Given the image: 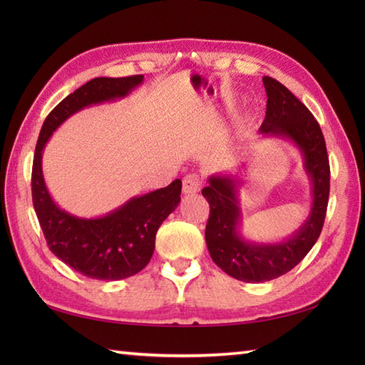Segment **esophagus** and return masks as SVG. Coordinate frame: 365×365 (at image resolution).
Wrapping results in <instances>:
<instances>
[{"instance_id": "esophagus-1", "label": "esophagus", "mask_w": 365, "mask_h": 365, "mask_svg": "<svg viewBox=\"0 0 365 365\" xmlns=\"http://www.w3.org/2000/svg\"><path fill=\"white\" fill-rule=\"evenodd\" d=\"M202 187V180L196 174H188L183 177V195H192V192H197Z\"/></svg>"}]
</instances>
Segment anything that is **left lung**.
I'll list each match as a JSON object with an SVG mask.
<instances>
[{"mask_svg":"<svg viewBox=\"0 0 365 365\" xmlns=\"http://www.w3.org/2000/svg\"><path fill=\"white\" fill-rule=\"evenodd\" d=\"M263 86L268 100L259 133L297 147L311 183L312 202L307 218L292 235L279 242H254L242 230V177L237 173L208 177V187L202 190L210 205L205 227L208 252L224 273L243 282L271 281L297 267L320 237L329 197V161L319 122L284 84L263 76Z\"/></svg>","mask_w":365,"mask_h":365,"instance_id":"left-lung-1","label":"left lung"}]
</instances>
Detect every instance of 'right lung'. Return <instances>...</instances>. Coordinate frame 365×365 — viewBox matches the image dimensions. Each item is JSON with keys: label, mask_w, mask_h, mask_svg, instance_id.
I'll list each match as a JSON object with an SVG mask.
<instances>
[{"label": "right lung", "mask_w": 365, "mask_h": 365, "mask_svg": "<svg viewBox=\"0 0 365 365\" xmlns=\"http://www.w3.org/2000/svg\"><path fill=\"white\" fill-rule=\"evenodd\" d=\"M143 80L144 75L98 76L83 84L46 115L36 145L31 185L46 245L66 265L100 281H120L139 273L150 262L158 227L180 204L182 180L175 178L166 188L131 197L103 216L80 218L53 200L43 178L42 153L53 131L71 115L92 105L125 98Z\"/></svg>", "instance_id": "1"}]
</instances>
